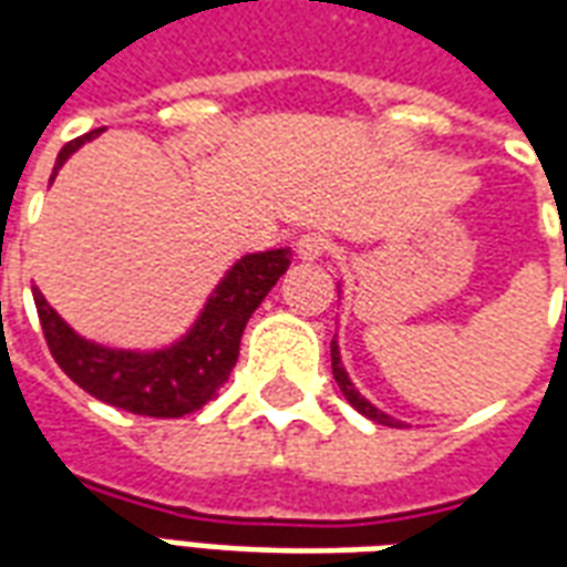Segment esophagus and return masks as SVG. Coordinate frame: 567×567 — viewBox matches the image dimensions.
<instances>
[{
  "instance_id": "1",
  "label": "esophagus",
  "mask_w": 567,
  "mask_h": 567,
  "mask_svg": "<svg viewBox=\"0 0 567 567\" xmlns=\"http://www.w3.org/2000/svg\"><path fill=\"white\" fill-rule=\"evenodd\" d=\"M328 248H331V243H328L321 234H303L300 239H297L295 251L300 260H319L328 255Z\"/></svg>"
}]
</instances>
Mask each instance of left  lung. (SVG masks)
<instances>
[{"mask_svg":"<svg viewBox=\"0 0 567 567\" xmlns=\"http://www.w3.org/2000/svg\"><path fill=\"white\" fill-rule=\"evenodd\" d=\"M337 288H340V285H337ZM331 370H333V380H337V385H340V392H343V398L349 401V404L355 406L361 416H368V419H373V422H380V425H389V427L404 425L401 419H394V416H389V413H382L380 406H373L368 398H364V394L358 392L355 382L349 380V373H346V368H343V355H340L337 337L331 340Z\"/></svg>","mask_w":567,"mask_h":567,"instance_id":"1","label":"left lung"}]
</instances>
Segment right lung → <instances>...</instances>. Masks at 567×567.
I'll return each instance as SVG.
<instances>
[{"label": "right lung", "instance_id": "add662e5", "mask_svg": "<svg viewBox=\"0 0 567 567\" xmlns=\"http://www.w3.org/2000/svg\"><path fill=\"white\" fill-rule=\"evenodd\" d=\"M100 133L103 130H91L63 145L51 182L60 166ZM288 264L291 248L251 251L236 258L212 288L190 328L161 349H117L87 340L44 300L39 288H32V297L48 349L69 380L79 382L96 401L121 406L136 416L178 419L209 404L227 382L239 358L246 321L260 307V300L270 295Z\"/></svg>", "mask_w": 567, "mask_h": 567}]
</instances>
